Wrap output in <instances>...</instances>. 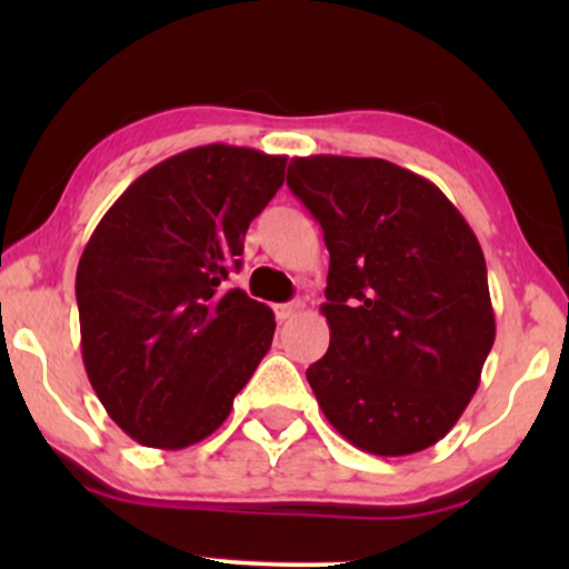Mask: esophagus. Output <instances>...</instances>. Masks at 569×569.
<instances>
[{
    "label": "esophagus",
    "mask_w": 569,
    "mask_h": 569,
    "mask_svg": "<svg viewBox=\"0 0 569 569\" xmlns=\"http://www.w3.org/2000/svg\"><path fill=\"white\" fill-rule=\"evenodd\" d=\"M302 307H305V305L299 302V299H293V302H286V305H278V307H276V318H278L280 323L291 321V318L297 316V312L302 310Z\"/></svg>",
    "instance_id": "34e87169"
}]
</instances>
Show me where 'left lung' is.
Segmentation results:
<instances>
[{
  "label": "left lung",
  "instance_id": "8db88e82",
  "mask_svg": "<svg viewBox=\"0 0 569 569\" xmlns=\"http://www.w3.org/2000/svg\"><path fill=\"white\" fill-rule=\"evenodd\" d=\"M286 184L329 248L331 342L307 382L352 447L422 452L452 430L495 342L479 240L439 187L380 158L312 154Z\"/></svg>",
  "mask_w": 569,
  "mask_h": 569
}]
</instances>
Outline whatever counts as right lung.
<instances>
[{
	"label": "right lung",
	"instance_id": "add662e5",
	"mask_svg": "<svg viewBox=\"0 0 569 569\" xmlns=\"http://www.w3.org/2000/svg\"><path fill=\"white\" fill-rule=\"evenodd\" d=\"M283 171L286 158L248 147L187 149L139 176L90 234L77 267L84 371L143 447L211 436L270 350L276 316L227 276Z\"/></svg>",
	"mask_w": 569,
	"mask_h": 569
}]
</instances>
